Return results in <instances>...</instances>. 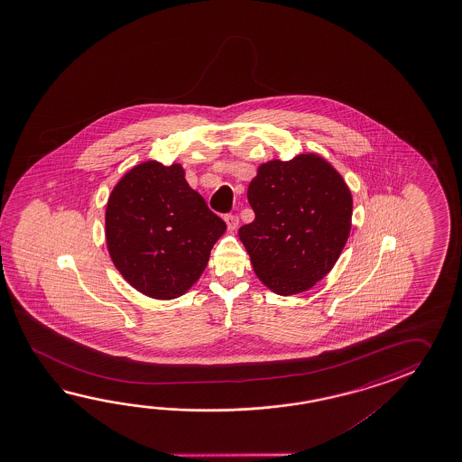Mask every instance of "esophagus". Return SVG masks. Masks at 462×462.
Segmentation results:
<instances>
[{
  "instance_id": "obj_1",
  "label": "esophagus",
  "mask_w": 462,
  "mask_h": 462,
  "mask_svg": "<svg viewBox=\"0 0 462 462\" xmlns=\"http://www.w3.org/2000/svg\"><path fill=\"white\" fill-rule=\"evenodd\" d=\"M225 221H226L229 231H236L237 226H239V217H236V215H226Z\"/></svg>"
}]
</instances>
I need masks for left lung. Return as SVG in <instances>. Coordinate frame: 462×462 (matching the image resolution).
Masks as SVG:
<instances>
[{
  "label": "left lung",
  "instance_id": "1",
  "mask_svg": "<svg viewBox=\"0 0 462 462\" xmlns=\"http://www.w3.org/2000/svg\"><path fill=\"white\" fill-rule=\"evenodd\" d=\"M247 199L255 217L239 227V239L267 289L300 294L332 271L352 229L354 199L325 158L302 153L265 162Z\"/></svg>",
  "mask_w": 462,
  "mask_h": 462
}]
</instances>
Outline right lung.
Returning a JSON list of instances; mask_svg holds the SVG:
<instances>
[{"label": "right lung", "instance_id": "right-lung-1", "mask_svg": "<svg viewBox=\"0 0 462 462\" xmlns=\"http://www.w3.org/2000/svg\"><path fill=\"white\" fill-rule=\"evenodd\" d=\"M226 223L185 180L180 163L130 168L106 208V243L118 273L138 292L170 300L203 274Z\"/></svg>", "mask_w": 462, "mask_h": 462}]
</instances>
